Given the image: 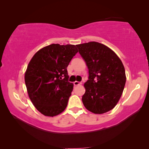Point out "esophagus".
I'll return each mask as SVG.
<instances>
[{
    "mask_svg": "<svg viewBox=\"0 0 149 149\" xmlns=\"http://www.w3.org/2000/svg\"><path fill=\"white\" fill-rule=\"evenodd\" d=\"M80 84H81V82H79V81H75L74 82V85L75 86H79V85H80Z\"/></svg>",
    "mask_w": 149,
    "mask_h": 149,
    "instance_id": "esophagus-1",
    "label": "esophagus"
}]
</instances>
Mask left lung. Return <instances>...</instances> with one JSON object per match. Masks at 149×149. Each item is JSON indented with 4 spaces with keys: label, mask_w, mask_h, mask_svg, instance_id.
<instances>
[{
    "label": "left lung",
    "mask_w": 149,
    "mask_h": 149,
    "mask_svg": "<svg viewBox=\"0 0 149 149\" xmlns=\"http://www.w3.org/2000/svg\"><path fill=\"white\" fill-rule=\"evenodd\" d=\"M76 46L89 72L82 102L94 114L107 112L115 107L123 92L126 74L123 62L112 49L97 42Z\"/></svg>",
    "instance_id": "obj_1"
}]
</instances>
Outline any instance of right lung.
Masks as SVG:
<instances>
[{
	"mask_svg": "<svg viewBox=\"0 0 149 149\" xmlns=\"http://www.w3.org/2000/svg\"><path fill=\"white\" fill-rule=\"evenodd\" d=\"M77 52L74 45L52 44L31 59L25 74L26 90L33 105L45 116H57L67 107L74 88L67 68Z\"/></svg>",
	"mask_w": 149,
	"mask_h": 149,
	"instance_id": "add662e5",
	"label": "right lung"
}]
</instances>
